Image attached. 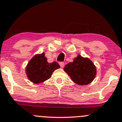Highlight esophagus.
<instances>
[{"label": "esophagus", "mask_w": 122, "mask_h": 122, "mask_svg": "<svg viewBox=\"0 0 122 122\" xmlns=\"http://www.w3.org/2000/svg\"><path fill=\"white\" fill-rule=\"evenodd\" d=\"M60 65L61 68H63L64 67V65H65V63L64 62H60Z\"/></svg>", "instance_id": "1"}]
</instances>
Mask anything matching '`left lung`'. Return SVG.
<instances>
[{
	"instance_id": "8db88e82",
	"label": "left lung",
	"mask_w": 122,
	"mask_h": 122,
	"mask_svg": "<svg viewBox=\"0 0 122 122\" xmlns=\"http://www.w3.org/2000/svg\"><path fill=\"white\" fill-rule=\"evenodd\" d=\"M73 82L79 85H85L91 83L97 74L96 67L88 58L80 55L74 58V61L67 64L64 68Z\"/></svg>"
}]
</instances>
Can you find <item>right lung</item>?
Listing matches in <instances>:
<instances>
[{
    "label": "right lung",
    "mask_w": 122,
    "mask_h": 122,
    "mask_svg": "<svg viewBox=\"0 0 122 122\" xmlns=\"http://www.w3.org/2000/svg\"><path fill=\"white\" fill-rule=\"evenodd\" d=\"M60 67V65L55 61L48 63L43 52L33 57L28 63L25 71L30 81L40 84L50 78L52 72Z\"/></svg>",
    "instance_id": "right-lung-1"
}]
</instances>
